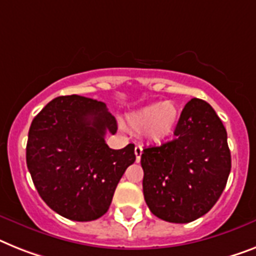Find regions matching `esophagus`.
Instances as JSON below:
<instances>
[{
    "label": "esophagus",
    "mask_w": 256,
    "mask_h": 256,
    "mask_svg": "<svg viewBox=\"0 0 256 256\" xmlns=\"http://www.w3.org/2000/svg\"><path fill=\"white\" fill-rule=\"evenodd\" d=\"M134 154H136V161L140 162L141 154H142V146H140V145H137V146L134 148Z\"/></svg>",
    "instance_id": "1"
}]
</instances>
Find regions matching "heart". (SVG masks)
Instances as JSON below:
<instances>
[{"label":"heart","instance_id":"heart-1","mask_svg":"<svg viewBox=\"0 0 256 256\" xmlns=\"http://www.w3.org/2000/svg\"><path fill=\"white\" fill-rule=\"evenodd\" d=\"M128 124L134 130H145L152 141L161 142L174 132L178 108L170 102L145 106L128 115Z\"/></svg>","mask_w":256,"mask_h":256}]
</instances>
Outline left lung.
<instances>
[{
	"instance_id": "1",
	"label": "left lung",
	"mask_w": 256,
	"mask_h": 256,
	"mask_svg": "<svg viewBox=\"0 0 256 256\" xmlns=\"http://www.w3.org/2000/svg\"><path fill=\"white\" fill-rule=\"evenodd\" d=\"M174 140L141 154L144 198L158 218L187 224L220 199L232 168L228 133L209 103L191 99L175 126Z\"/></svg>"
}]
</instances>
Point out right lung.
<instances>
[{
    "mask_svg": "<svg viewBox=\"0 0 256 256\" xmlns=\"http://www.w3.org/2000/svg\"><path fill=\"white\" fill-rule=\"evenodd\" d=\"M116 130L104 103L80 95L57 96L34 118L27 168L50 209L73 221H92L108 210L124 171L136 161L133 144L119 150L106 144V133Z\"/></svg>",
    "mask_w": 256,
    "mask_h": 256,
    "instance_id": "add662e5",
    "label": "right lung"
}]
</instances>
